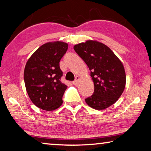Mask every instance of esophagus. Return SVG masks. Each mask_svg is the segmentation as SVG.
<instances>
[{"instance_id": "34e87169", "label": "esophagus", "mask_w": 151, "mask_h": 151, "mask_svg": "<svg viewBox=\"0 0 151 151\" xmlns=\"http://www.w3.org/2000/svg\"><path fill=\"white\" fill-rule=\"evenodd\" d=\"M79 79H80V76H76L75 80L73 82V83L74 85H76V84H77V83H78V81H79Z\"/></svg>"}]
</instances>
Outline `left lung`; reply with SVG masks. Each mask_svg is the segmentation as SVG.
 Masks as SVG:
<instances>
[{
    "mask_svg": "<svg viewBox=\"0 0 151 151\" xmlns=\"http://www.w3.org/2000/svg\"><path fill=\"white\" fill-rule=\"evenodd\" d=\"M74 49L91 71L94 83L93 95L85 99L92 109L104 110L114 104L124 91V66L111 49L96 40L75 45Z\"/></svg>",
    "mask_w": 151,
    "mask_h": 151,
    "instance_id": "8db88e82",
    "label": "left lung"
}]
</instances>
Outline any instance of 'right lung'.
<instances>
[{"label":"right lung","mask_w":151,"mask_h":151,"mask_svg":"<svg viewBox=\"0 0 151 151\" xmlns=\"http://www.w3.org/2000/svg\"><path fill=\"white\" fill-rule=\"evenodd\" d=\"M68 47L64 42H47L26 63L24 73L26 89L31 101L39 109L51 111L62 104L67 86L60 81L63 73L60 62Z\"/></svg>","instance_id":"obj_1"}]
</instances>
